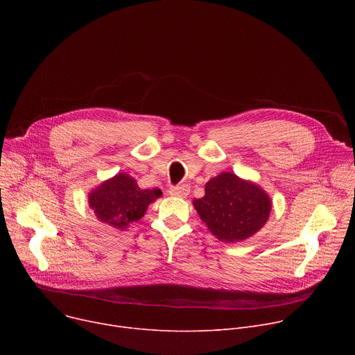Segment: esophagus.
<instances>
[{"mask_svg":"<svg viewBox=\"0 0 355 355\" xmlns=\"http://www.w3.org/2000/svg\"><path fill=\"white\" fill-rule=\"evenodd\" d=\"M189 193V187L188 185H177V187H171L170 189V195L173 196H180V198H185Z\"/></svg>","mask_w":355,"mask_h":355,"instance_id":"34e87169","label":"esophagus"}]
</instances>
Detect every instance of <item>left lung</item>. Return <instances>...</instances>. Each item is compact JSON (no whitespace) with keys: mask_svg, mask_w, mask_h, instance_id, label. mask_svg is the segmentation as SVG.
Masks as SVG:
<instances>
[{"mask_svg":"<svg viewBox=\"0 0 355 355\" xmlns=\"http://www.w3.org/2000/svg\"><path fill=\"white\" fill-rule=\"evenodd\" d=\"M193 207L211 233L220 241L236 243L256 234L268 220L271 199L251 181L222 173L205 185V196Z\"/></svg>","mask_w":355,"mask_h":355,"instance_id":"obj_1","label":"left lung"}]
</instances>
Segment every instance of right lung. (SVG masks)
<instances>
[{"instance_id": "1", "label": "right lung", "mask_w": 355, "mask_h": 355, "mask_svg": "<svg viewBox=\"0 0 355 355\" xmlns=\"http://www.w3.org/2000/svg\"><path fill=\"white\" fill-rule=\"evenodd\" d=\"M160 195V189H141L135 178L121 173L92 189L88 205L99 222L125 230L141 219L147 207Z\"/></svg>"}]
</instances>
